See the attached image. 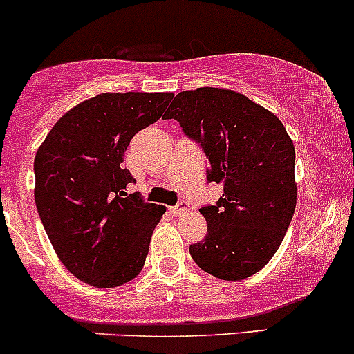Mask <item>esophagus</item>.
Returning a JSON list of instances; mask_svg holds the SVG:
<instances>
[{
    "label": "esophagus",
    "instance_id": "1",
    "mask_svg": "<svg viewBox=\"0 0 354 354\" xmlns=\"http://www.w3.org/2000/svg\"><path fill=\"white\" fill-rule=\"evenodd\" d=\"M170 211H172L174 216H184L185 213H189V203L178 201L177 206L170 207Z\"/></svg>",
    "mask_w": 354,
    "mask_h": 354
}]
</instances>
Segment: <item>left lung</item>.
Segmentation results:
<instances>
[{"mask_svg":"<svg viewBox=\"0 0 354 354\" xmlns=\"http://www.w3.org/2000/svg\"><path fill=\"white\" fill-rule=\"evenodd\" d=\"M165 119L201 145L207 180L223 185L204 206L207 233L189 247L203 271L240 281L261 271L281 245L297 206L295 147L283 122L233 90L203 86L174 98Z\"/></svg>","mask_w":354,"mask_h":354,"instance_id":"left-lung-1","label":"left lung"}]
</instances>
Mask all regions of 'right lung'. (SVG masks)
<instances>
[{
  "label": "right lung",
  "mask_w": 354,
  "mask_h": 354,
  "mask_svg": "<svg viewBox=\"0 0 354 354\" xmlns=\"http://www.w3.org/2000/svg\"><path fill=\"white\" fill-rule=\"evenodd\" d=\"M174 93H100L54 124L34 160L35 206L59 261L80 281L115 288L140 274L165 207L147 203L122 169L138 131Z\"/></svg>",
  "instance_id": "add662e5"
}]
</instances>
